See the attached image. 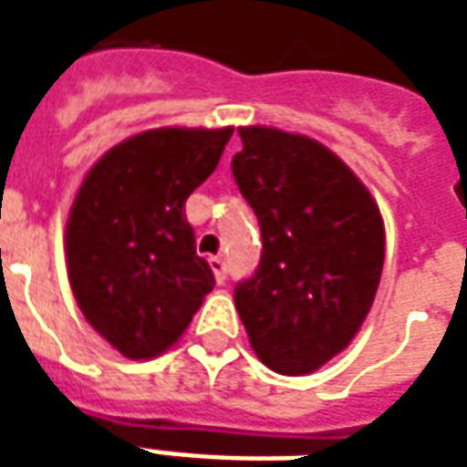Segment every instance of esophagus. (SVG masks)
<instances>
[{
	"label": "esophagus",
	"mask_w": 467,
	"mask_h": 467,
	"mask_svg": "<svg viewBox=\"0 0 467 467\" xmlns=\"http://www.w3.org/2000/svg\"><path fill=\"white\" fill-rule=\"evenodd\" d=\"M207 263H210V267H213L214 280H217V283L223 285V283H224V277H227V265H224L223 257H210Z\"/></svg>",
	"instance_id": "1"
}]
</instances>
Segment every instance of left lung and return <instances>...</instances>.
<instances>
[{
	"label": "left lung",
	"instance_id": "left-lung-1",
	"mask_svg": "<svg viewBox=\"0 0 467 467\" xmlns=\"http://www.w3.org/2000/svg\"><path fill=\"white\" fill-rule=\"evenodd\" d=\"M240 192L263 234L260 265L234 285L257 358L305 375L348 348L370 313L385 260L378 204L348 164L303 134L240 127Z\"/></svg>",
	"mask_w": 467,
	"mask_h": 467
}]
</instances>
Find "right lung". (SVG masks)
Returning <instances> with one entry per match:
<instances>
[{
  "instance_id": "1",
  "label": "right lung",
  "mask_w": 467,
  "mask_h": 467,
  "mask_svg": "<svg viewBox=\"0 0 467 467\" xmlns=\"http://www.w3.org/2000/svg\"><path fill=\"white\" fill-rule=\"evenodd\" d=\"M233 127L134 134L99 160L67 220V273L87 323L132 360L172 348L214 275L184 202L214 172Z\"/></svg>"
}]
</instances>
